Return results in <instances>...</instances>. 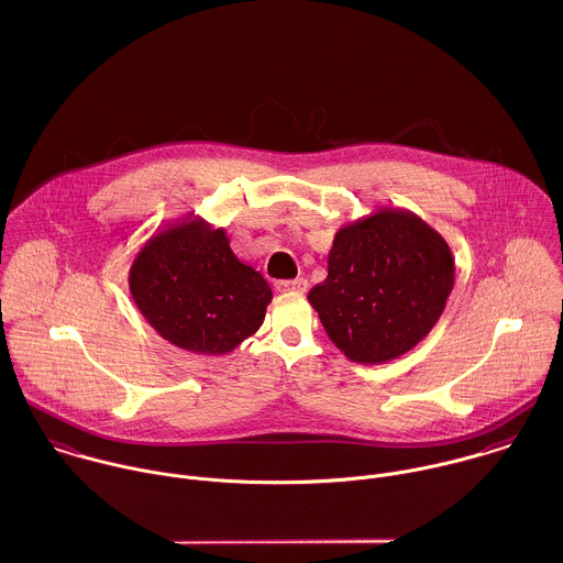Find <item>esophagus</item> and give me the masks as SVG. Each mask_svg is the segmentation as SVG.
Instances as JSON below:
<instances>
[{
	"label": "esophagus",
	"instance_id": "obj_1",
	"mask_svg": "<svg viewBox=\"0 0 563 563\" xmlns=\"http://www.w3.org/2000/svg\"><path fill=\"white\" fill-rule=\"evenodd\" d=\"M307 287H309V283L305 280V278H294V280H278L276 283V289L278 291H307Z\"/></svg>",
	"mask_w": 563,
	"mask_h": 563
}]
</instances>
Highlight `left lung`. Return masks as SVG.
<instances>
[{"instance_id":"8db88e82","label":"left lung","mask_w":563,"mask_h":563,"mask_svg":"<svg viewBox=\"0 0 563 563\" xmlns=\"http://www.w3.org/2000/svg\"><path fill=\"white\" fill-rule=\"evenodd\" d=\"M454 278L452 250L430 223L379 208L335 232L329 276L307 298L351 362L386 364L428 338Z\"/></svg>"}]
</instances>
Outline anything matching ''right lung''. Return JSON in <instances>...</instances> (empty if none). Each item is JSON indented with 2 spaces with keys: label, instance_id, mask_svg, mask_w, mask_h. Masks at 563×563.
Wrapping results in <instances>:
<instances>
[{
  "label": "right lung",
  "instance_id": "1",
  "mask_svg": "<svg viewBox=\"0 0 563 563\" xmlns=\"http://www.w3.org/2000/svg\"><path fill=\"white\" fill-rule=\"evenodd\" d=\"M129 291L164 340L199 355L232 353L261 329L272 302L267 280L236 258L225 228L195 212L140 247Z\"/></svg>",
  "mask_w": 563,
  "mask_h": 563
}]
</instances>
